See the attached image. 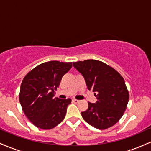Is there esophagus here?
I'll use <instances>...</instances> for the list:
<instances>
[{
	"label": "esophagus",
	"mask_w": 151,
	"mask_h": 151,
	"mask_svg": "<svg viewBox=\"0 0 151 151\" xmlns=\"http://www.w3.org/2000/svg\"><path fill=\"white\" fill-rule=\"evenodd\" d=\"M72 101H73L74 103H78L79 101L78 99H72Z\"/></svg>",
	"instance_id": "1"
}]
</instances>
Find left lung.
Segmentation results:
<instances>
[{"label":"left lung","mask_w":151,"mask_h":151,"mask_svg":"<svg viewBox=\"0 0 151 151\" xmlns=\"http://www.w3.org/2000/svg\"><path fill=\"white\" fill-rule=\"evenodd\" d=\"M73 66L84 76L88 89L93 90L97 99L96 104L88 102V109L81 112L84 120L100 130L115 125L129 100L124 78L113 67L99 60L76 62Z\"/></svg>","instance_id":"8db88e82"}]
</instances>
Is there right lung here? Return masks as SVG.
Returning a JSON list of instances; mask_svg holds the SVG:
<instances>
[{
  "label": "right lung",
  "instance_id": "add662e5",
  "mask_svg": "<svg viewBox=\"0 0 151 151\" xmlns=\"http://www.w3.org/2000/svg\"><path fill=\"white\" fill-rule=\"evenodd\" d=\"M72 62L50 61L37 65L22 79L19 100L24 114L41 129H53L65 119L70 99L54 97L63 75Z\"/></svg>",
  "mask_w": 151,
  "mask_h": 151
}]
</instances>
